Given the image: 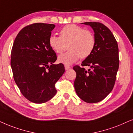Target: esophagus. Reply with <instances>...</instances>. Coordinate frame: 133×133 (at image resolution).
<instances>
[{"label":"esophagus","instance_id":"1","mask_svg":"<svg viewBox=\"0 0 133 133\" xmlns=\"http://www.w3.org/2000/svg\"><path fill=\"white\" fill-rule=\"evenodd\" d=\"M64 68H65V69L67 70L71 68V67H70L69 65H64Z\"/></svg>","mask_w":133,"mask_h":133}]
</instances>
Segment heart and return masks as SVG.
<instances>
[{
    "instance_id": "1",
    "label": "heart",
    "mask_w": 133,
    "mask_h": 133,
    "mask_svg": "<svg viewBox=\"0 0 133 133\" xmlns=\"http://www.w3.org/2000/svg\"><path fill=\"white\" fill-rule=\"evenodd\" d=\"M60 37L55 35L49 38L50 46L56 53H61L67 49V53L58 56V61L70 65L82 58H88L92 54L96 46L94 34L75 24H68L59 32Z\"/></svg>"
}]
</instances>
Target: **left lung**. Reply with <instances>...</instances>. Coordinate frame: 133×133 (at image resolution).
<instances>
[{
    "label": "left lung",
    "instance_id": "left-lung-1",
    "mask_svg": "<svg viewBox=\"0 0 133 133\" xmlns=\"http://www.w3.org/2000/svg\"><path fill=\"white\" fill-rule=\"evenodd\" d=\"M82 24L93 28L96 38L92 54L82 62V66L75 65L77 74L74 81L78 97L88 103L103 100L113 89L119 67L118 47L113 34L105 25L98 22ZM84 66H89L87 71Z\"/></svg>",
    "mask_w": 133,
    "mask_h": 133
}]
</instances>
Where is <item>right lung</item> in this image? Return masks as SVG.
Masks as SVG:
<instances>
[{"label":"right lung","mask_w":133,"mask_h":133,"mask_svg":"<svg viewBox=\"0 0 133 133\" xmlns=\"http://www.w3.org/2000/svg\"><path fill=\"white\" fill-rule=\"evenodd\" d=\"M55 25L34 23L18 34L11 53L13 78L27 99L46 102L56 93L55 83L65 72L62 63L54 64L57 56L48 40Z\"/></svg>","instance_id":"1"}]
</instances>
